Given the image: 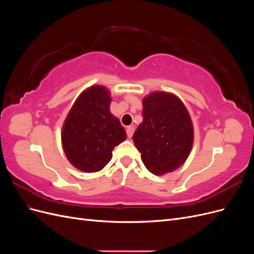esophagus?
Masks as SVG:
<instances>
[{
  "instance_id": "esophagus-1",
  "label": "esophagus",
  "mask_w": 254,
  "mask_h": 254,
  "mask_svg": "<svg viewBox=\"0 0 254 254\" xmlns=\"http://www.w3.org/2000/svg\"><path fill=\"white\" fill-rule=\"evenodd\" d=\"M126 132H127L128 137H131V136H132V134H133V132H134V127H133V126H129V127H127V129H126Z\"/></svg>"
}]
</instances>
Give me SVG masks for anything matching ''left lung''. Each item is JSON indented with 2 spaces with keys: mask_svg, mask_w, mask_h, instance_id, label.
<instances>
[{
  "mask_svg": "<svg viewBox=\"0 0 254 254\" xmlns=\"http://www.w3.org/2000/svg\"><path fill=\"white\" fill-rule=\"evenodd\" d=\"M143 122L132 136L147 170L157 176L179 168L190 156L194 142L190 115L181 99L157 91L145 96Z\"/></svg>",
  "mask_w": 254,
  "mask_h": 254,
  "instance_id": "left-lung-1",
  "label": "left lung"
}]
</instances>
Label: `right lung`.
<instances>
[{
  "instance_id": "obj_1",
  "label": "right lung",
  "mask_w": 254,
  "mask_h": 254,
  "mask_svg": "<svg viewBox=\"0 0 254 254\" xmlns=\"http://www.w3.org/2000/svg\"><path fill=\"white\" fill-rule=\"evenodd\" d=\"M111 94L104 86L81 92L67 113L61 143L70 163L79 171L95 173L110 162L112 150L126 139L125 129L110 112Z\"/></svg>"
}]
</instances>
